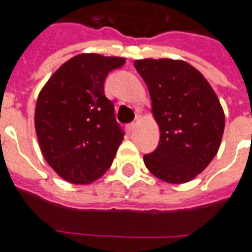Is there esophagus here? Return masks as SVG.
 <instances>
[{"label": "esophagus", "instance_id": "34e87169", "mask_svg": "<svg viewBox=\"0 0 252 252\" xmlns=\"http://www.w3.org/2000/svg\"><path fill=\"white\" fill-rule=\"evenodd\" d=\"M135 126H137V124H135L134 122H133V123H129L128 126H126V130H128L129 133H130V131H133V130H134Z\"/></svg>", "mask_w": 252, "mask_h": 252}]
</instances>
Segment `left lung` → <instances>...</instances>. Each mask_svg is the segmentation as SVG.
Returning a JSON list of instances; mask_svg holds the SVG:
<instances>
[{
  "mask_svg": "<svg viewBox=\"0 0 252 252\" xmlns=\"http://www.w3.org/2000/svg\"><path fill=\"white\" fill-rule=\"evenodd\" d=\"M147 84L159 126L157 149L143 159L167 183L189 182L214 159L225 129V114L208 81L192 65L172 59L135 60Z\"/></svg>",
  "mask_w": 252,
  "mask_h": 252,
  "instance_id": "1",
  "label": "left lung"
}]
</instances>
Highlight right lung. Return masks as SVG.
I'll use <instances>...</instances> for the list:
<instances>
[{"instance_id":"right-lung-1","label":"right lung","mask_w":252,"mask_h":252,"mask_svg":"<svg viewBox=\"0 0 252 252\" xmlns=\"http://www.w3.org/2000/svg\"><path fill=\"white\" fill-rule=\"evenodd\" d=\"M124 58L80 54L61 65L38 94L35 129L40 149L63 180L89 185L112 165L124 133L104 81Z\"/></svg>"}]
</instances>
